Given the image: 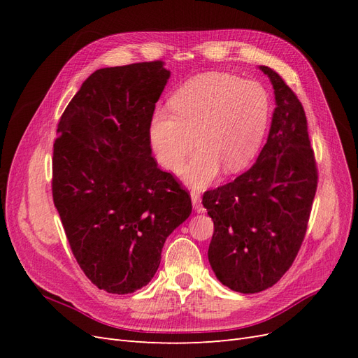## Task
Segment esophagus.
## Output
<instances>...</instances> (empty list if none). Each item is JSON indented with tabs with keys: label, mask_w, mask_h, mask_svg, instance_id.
<instances>
[{
	"label": "esophagus",
	"mask_w": 358,
	"mask_h": 358,
	"mask_svg": "<svg viewBox=\"0 0 358 358\" xmlns=\"http://www.w3.org/2000/svg\"><path fill=\"white\" fill-rule=\"evenodd\" d=\"M191 200H192V204H194V209H196L197 212H203V206H201V200H200V192L197 189H192L191 191Z\"/></svg>",
	"instance_id": "obj_1"
}]
</instances>
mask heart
Returning a JSON list of instances; mask_svg holds the SVG:
<instances>
[{
	"instance_id": "b5f03b06",
	"label": "heart",
	"mask_w": 358,
	"mask_h": 358,
	"mask_svg": "<svg viewBox=\"0 0 358 358\" xmlns=\"http://www.w3.org/2000/svg\"><path fill=\"white\" fill-rule=\"evenodd\" d=\"M170 112L157 110L149 124V140L159 164L183 170L194 187H206L225 171H241L257 157L268 127L270 100L258 82L225 73L192 78L170 99Z\"/></svg>"
}]
</instances>
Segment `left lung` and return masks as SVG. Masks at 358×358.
Masks as SVG:
<instances>
[{
    "label": "left lung",
    "instance_id": "8db88e82",
    "mask_svg": "<svg viewBox=\"0 0 358 358\" xmlns=\"http://www.w3.org/2000/svg\"><path fill=\"white\" fill-rule=\"evenodd\" d=\"M259 70L276 100L267 143L251 169L203 194L215 229L208 251L212 270L243 294L275 285L294 263L318 183L301 103L275 70Z\"/></svg>",
    "mask_w": 358,
    "mask_h": 358
}]
</instances>
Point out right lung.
Wrapping results in <instances>:
<instances>
[{"mask_svg": "<svg viewBox=\"0 0 358 358\" xmlns=\"http://www.w3.org/2000/svg\"><path fill=\"white\" fill-rule=\"evenodd\" d=\"M170 78L162 61L94 71L58 124L52 196L71 252L94 285L128 294L148 285L189 192L158 169L149 140Z\"/></svg>", "mask_w": 358, "mask_h": 358, "instance_id": "1", "label": "right lung"}]
</instances>
